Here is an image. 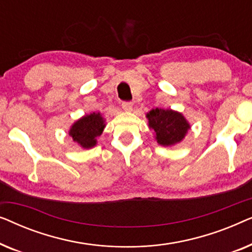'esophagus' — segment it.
<instances>
[{
  "mask_svg": "<svg viewBox=\"0 0 252 252\" xmlns=\"http://www.w3.org/2000/svg\"><path fill=\"white\" fill-rule=\"evenodd\" d=\"M122 106H123V109L127 112H130L133 110V103L132 102H123Z\"/></svg>",
  "mask_w": 252,
  "mask_h": 252,
  "instance_id": "34e87169",
  "label": "esophagus"
}]
</instances>
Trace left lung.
Instances as JSON below:
<instances>
[{"instance_id": "left-lung-1", "label": "left lung", "mask_w": 252, "mask_h": 252, "mask_svg": "<svg viewBox=\"0 0 252 252\" xmlns=\"http://www.w3.org/2000/svg\"><path fill=\"white\" fill-rule=\"evenodd\" d=\"M149 126L156 133L157 142L161 146H171L184 139L189 124L181 113L172 110L153 109L147 115Z\"/></svg>"}]
</instances>
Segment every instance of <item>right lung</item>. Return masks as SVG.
<instances>
[{
	"label": "right lung",
	"mask_w": 252,
	"mask_h": 252,
	"mask_svg": "<svg viewBox=\"0 0 252 252\" xmlns=\"http://www.w3.org/2000/svg\"><path fill=\"white\" fill-rule=\"evenodd\" d=\"M104 126V120L101 115L92 113V115L85 116L84 118L74 123V125L70 129V135L73 141L88 149V148L95 146L96 137L101 135Z\"/></svg>",
	"instance_id": "add662e5"
}]
</instances>
